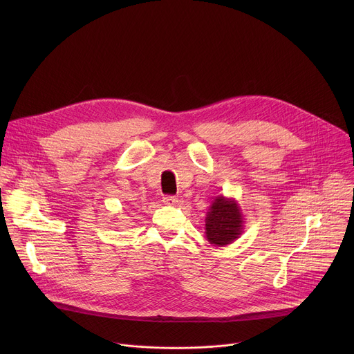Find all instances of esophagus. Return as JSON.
I'll use <instances>...</instances> for the list:
<instances>
[{
	"label": "esophagus",
	"mask_w": 354,
	"mask_h": 354,
	"mask_svg": "<svg viewBox=\"0 0 354 354\" xmlns=\"http://www.w3.org/2000/svg\"><path fill=\"white\" fill-rule=\"evenodd\" d=\"M162 201H164L165 205H168V206H175L178 203V198L175 196H165L162 198Z\"/></svg>",
	"instance_id": "1"
}]
</instances>
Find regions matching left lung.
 <instances>
[{
	"label": "left lung",
	"mask_w": 354,
	"mask_h": 354,
	"mask_svg": "<svg viewBox=\"0 0 354 354\" xmlns=\"http://www.w3.org/2000/svg\"><path fill=\"white\" fill-rule=\"evenodd\" d=\"M245 218L238 201L217 196L206 214V238L213 246H227L243 232Z\"/></svg>",
	"instance_id": "1"
}]
</instances>
